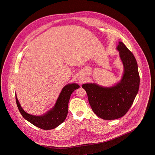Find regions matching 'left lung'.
Instances as JSON below:
<instances>
[{"instance_id":"1","label":"left lung","mask_w":155,"mask_h":155,"mask_svg":"<svg viewBox=\"0 0 155 155\" xmlns=\"http://www.w3.org/2000/svg\"><path fill=\"white\" fill-rule=\"evenodd\" d=\"M116 49L124 67L121 80L111 87L96 83L82 85L86 91L93 111L100 118L110 120L124 116L132 106L140 87L138 64L134 54L122 42Z\"/></svg>"}]
</instances>
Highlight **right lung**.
<instances>
[{
	"mask_svg": "<svg viewBox=\"0 0 155 155\" xmlns=\"http://www.w3.org/2000/svg\"><path fill=\"white\" fill-rule=\"evenodd\" d=\"M80 86L76 83L68 84L61 91L52 109L41 116L32 115L23 110L15 94L18 109L22 117L33 125L43 130H52L60 125L66 118L68 104L71 94Z\"/></svg>",
	"mask_w": 155,
	"mask_h": 155,
	"instance_id": "add662e5",
	"label": "right lung"
}]
</instances>
